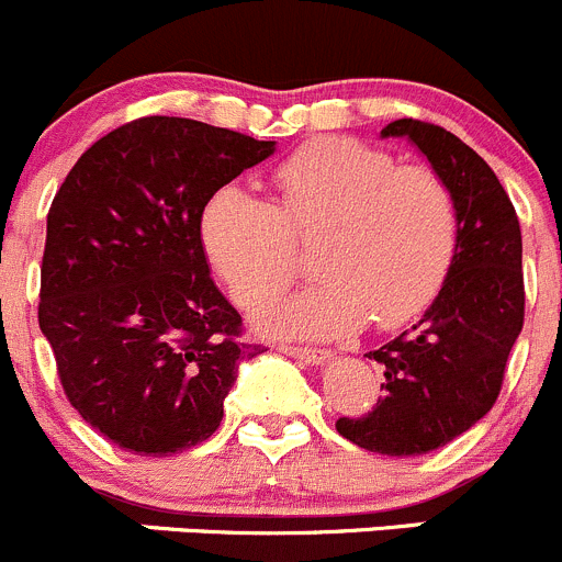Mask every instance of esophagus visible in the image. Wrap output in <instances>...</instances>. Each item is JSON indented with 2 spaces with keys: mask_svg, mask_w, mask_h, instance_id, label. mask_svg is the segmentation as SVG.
I'll use <instances>...</instances> for the list:
<instances>
[{
  "mask_svg": "<svg viewBox=\"0 0 562 562\" xmlns=\"http://www.w3.org/2000/svg\"><path fill=\"white\" fill-rule=\"evenodd\" d=\"M282 353L291 356V359L302 361V364L321 367L323 361L331 359V350H317V348H296V345H282Z\"/></svg>",
  "mask_w": 562,
  "mask_h": 562,
  "instance_id": "obj_1",
  "label": "esophagus"
}]
</instances>
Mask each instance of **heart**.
Instances as JSON below:
<instances>
[{
  "instance_id": "obj_1",
  "label": "heart",
  "mask_w": 562,
  "mask_h": 562,
  "mask_svg": "<svg viewBox=\"0 0 562 562\" xmlns=\"http://www.w3.org/2000/svg\"><path fill=\"white\" fill-rule=\"evenodd\" d=\"M280 201L220 187L201 214V239L236 302L255 304L296 271L293 236L323 234V280L269 299L263 331L337 339L375 317L394 328L432 304L457 249V203L438 173L400 166L353 138H317L274 171Z\"/></svg>"
}]
</instances>
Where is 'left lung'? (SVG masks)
I'll return each mask as SVG.
<instances>
[{"label": "left lung", "instance_id": "obj_1", "mask_svg": "<svg viewBox=\"0 0 562 562\" xmlns=\"http://www.w3.org/2000/svg\"><path fill=\"white\" fill-rule=\"evenodd\" d=\"M381 138H407L457 203L449 277L422 321L372 350L386 383L361 418H339L350 443L418 457L451 443L490 413L525 323L522 231L495 171L438 124L396 119Z\"/></svg>", "mask_w": 562, "mask_h": 562}]
</instances>
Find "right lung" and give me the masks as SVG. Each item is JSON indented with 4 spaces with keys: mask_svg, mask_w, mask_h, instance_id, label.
<instances>
[{
    "mask_svg": "<svg viewBox=\"0 0 562 562\" xmlns=\"http://www.w3.org/2000/svg\"><path fill=\"white\" fill-rule=\"evenodd\" d=\"M274 140L144 116L89 146L56 192L40 269V331L61 389L119 449L168 457L212 438L239 361L241 315L209 277V198Z\"/></svg>",
    "mask_w": 562,
    "mask_h": 562,
    "instance_id": "1",
    "label": "right lung"
}]
</instances>
